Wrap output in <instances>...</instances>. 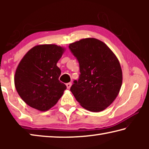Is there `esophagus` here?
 <instances>
[{"instance_id":"34e87169","label":"esophagus","mask_w":149,"mask_h":149,"mask_svg":"<svg viewBox=\"0 0 149 149\" xmlns=\"http://www.w3.org/2000/svg\"><path fill=\"white\" fill-rule=\"evenodd\" d=\"M72 86V83H68L66 84V87H67V89H70V87Z\"/></svg>"}]
</instances>
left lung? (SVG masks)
I'll list each match as a JSON object with an SVG mask.
<instances>
[{
    "instance_id": "obj_1",
    "label": "left lung",
    "mask_w": 149,
    "mask_h": 149,
    "mask_svg": "<svg viewBox=\"0 0 149 149\" xmlns=\"http://www.w3.org/2000/svg\"><path fill=\"white\" fill-rule=\"evenodd\" d=\"M79 64L80 76L70 88L83 108L91 112L105 110L114 102L122 84L118 58L104 42L85 38L70 44Z\"/></svg>"
}]
</instances>
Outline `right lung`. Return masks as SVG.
Segmentation results:
<instances>
[{
  "mask_svg": "<svg viewBox=\"0 0 149 149\" xmlns=\"http://www.w3.org/2000/svg\"><path fill=\"white\" fill-rule=\"evenodd\" d=\"M65 49L56 45H39L22 58L14 75V85L27 105L42 112L56 104L66 89L59 81L57 62Z\"/></svg>",
  "mask_w": 149,
  "mask_h": 149,
  "instance_id": "right-lung-1",
  "label": "right lung"
}]
</instances>
